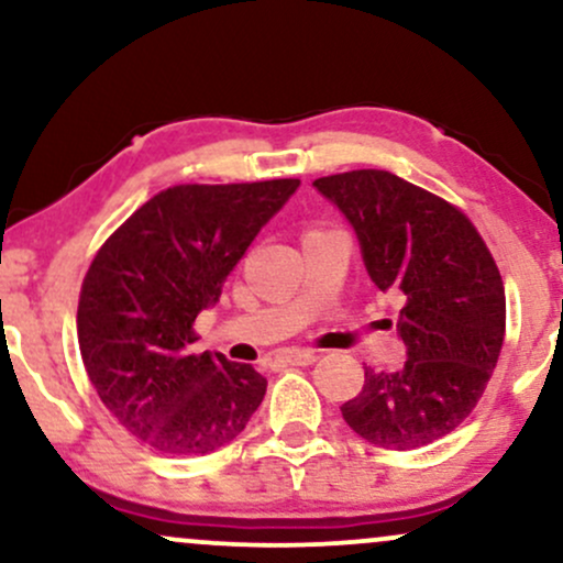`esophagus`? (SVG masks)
Returning <instances> with one entry per match:
<instances>
[{
	"label": "esophagus",
	"mask_w": 563,
	"mask_h": 563,
	"mask_svg": "<svg viewBox=\"0 0 563 563\" xmlns=\"http://www.w3.org/2000/svg\"><path fill=\"white\" fill-rule=\"evenodd\" d=\"M277 363L283 365H312L318 363V352L314 349H290V352H283L277 357Z\"/></svg>",
	"instance_id": "esophagus-1"
}]
</instances>
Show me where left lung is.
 <instances>
[{
    "label": "left lung",
    "instance_id": "8db88e82",
    "mask_svg": "<svg viewBox=\"0 0 563 563\" xmlns=\"http://www.w3.org/2000/svg\"><path fill=\"white\" fill-rule=\"evenodd\" d=\"M314 187L352 222L371 280L405 301V367H365L341 416L386 450L448 437L482 399L506 335V288L487 243L457 206L391 172L331 174Z\"/></svg>",
    "mask_w": 563,
    "mask_h": 563
}]
</instances>
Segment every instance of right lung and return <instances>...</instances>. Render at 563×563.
Here are the masks:
<instances>
[{
	"label": "right lung",
	"instance_id": "1",
	"mask_svg": "<svg viewBox=\"0 0 563 563\" xmlns=\"http://www.w3.org/2000/svg\"><path fill=\"white\" fill-rule=\"evenodd\" d=\"M299 179L174 185L100 245L81 283L76 333L97 397L129 434L166 455L232 442L267 378L196 352L198 312L214 307L251 241Z\"/></svg>",
	"mask_w": 563,
	"mask_h": 563
}]
</instances>
